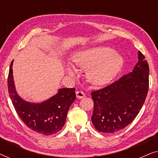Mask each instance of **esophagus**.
Masks as SVG:
<instances>
[{
    "mask_svg": "<svg viewBox=\"0 0 158 158\" xmlns=\"http://www.w3.org/2000/svg\"><path fill=\"white\" fill-rule=\"evenodd\" d=\"M76 97L77 98H83L85 97V94L83 91H77L76 92Z\"/></svg>",
    "mask_w": 158,
    "mask_h": 158,
    "instance_id": "esophagus-1",
    "label": "esophagus"
}]
</instances>
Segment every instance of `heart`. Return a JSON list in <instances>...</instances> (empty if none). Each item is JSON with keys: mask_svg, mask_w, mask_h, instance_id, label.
<instances>
[{"mask_svg": "<svg viewBox=\"0 0 158 158\" xmlns=\"http://www.w3.org/2000/svg\"><path fill=\"white\" fill-rule=\"evenodd\" d=\"M75 64L87 70V78L94 85L109 83L122 69L124 60L114 49L101 46L81 50L75 54ZM66 70L70 75L76 74V69L69 64Z\"/></svg>", "mask_w": 158, "mask_h": 158, "instance_id": "obj_1", "label": "heart"}]
</instances>
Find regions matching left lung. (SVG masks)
Wrapping results in <instances>:
<instances>
[{"label": "left lung", "mask_w": 158, "mask_h": 158, "mask_svg": "<svg viewBox=\"0 0 158 158\" xmlns=\"http://www.w3.org/2000/svg\"><path fill=\"white\" fill-rule=\"evenodd\" d=\"M134 70L118 81L91 93L93 124L103 133H115L128 126L139 114L149 88V65L141 52Z\"/></svg>", "instance_id": "1"}]
</instances>
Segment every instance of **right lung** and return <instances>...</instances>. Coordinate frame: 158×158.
Instances as JSON below:
<instances>
[{
  "label": "right lung",
  "mask_w": 158,
  "mask_h": 158,
  "mask_svg": "<svg viewBox=\"0 0 158 158\" xmlns=\"http://www.w3.org/2000/svg\"><path fill=\"white\" fill-rule=\"evenodd\" d=\"M13 62L8 77L10 100L22 122L36 132L44 135H55L65 123L69 108L75 100V88H60L57 94L42 103H30L23 100L16 93L13 77Z\"/></svg>",
  "instance_id": "1"
}]
</instances>
